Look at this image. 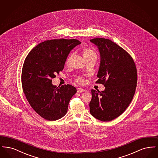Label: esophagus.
<instances>
[{
	"label": "esophagus",
	"instance_id": "34e87169",
	"mask_svg": "<svg viewBox=\"0 0 158 158\" xmlns=\"http://www.w3.org/2000/svg\"><path fill=\"white\" fill-rule=\"evenodd\" d=\"M77 92H79V93H81V92H85V89H83V88H78L77 89Z\"/></svg>",
	"mask_w": 158,
	"mask_h": 158
}]
</instances>
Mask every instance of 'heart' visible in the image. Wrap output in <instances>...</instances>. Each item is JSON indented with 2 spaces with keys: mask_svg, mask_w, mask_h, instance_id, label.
Listing matches in <instances>:
<instances>
[{
  "mask_svg": "<svg viewBox=\"0 0 158 158\" xmlns=\"http://www.w3.org/2000/svg\"><path fill=\"white\" fill-rule=\"evenodd\" d=\"M94 55H96L95 53L94 52V51L90 49V48H85V49L83 50V55L84 58H85V57H88V56H89L90 55H94ZM73 56V54H71L68 57V58L67 59V60H66V64L69 65V64H70V62H71V60L72 59ZM78 81H79V82H82L83 79L82 78H79V79H78Z\"/></svg>",
  "mask_w": 158,
  "mask_h": 158,
  "instance_id": "b5f03b06",
  "label": "heart"
}]
</instances>
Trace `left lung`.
I'll use <instances>...</instances> for the list:
<instances>
[{
	"label": "left lung",
	"mask_w": 158,
	"mask_h": 158,
	"mask_svg": "<svg viewBox=\"0 0 158 158\" xmlns=\"http://www.w3.org/2000/svg\"><path fill=\"white\" fill-rule=\"evenodd\" d=\"M100 54L96 83L105 86L103 91L92 89L90 114L102 121H111L123 113L135 93L137 76L132 57L111 40L102 38L90 40Z\"/></svg>",
	"instance_id": "8db88e82"
}]
</instances>
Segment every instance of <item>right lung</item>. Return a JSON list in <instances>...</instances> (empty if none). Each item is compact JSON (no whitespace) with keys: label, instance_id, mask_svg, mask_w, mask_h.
Instances as JSON below:
<instances>
[{"label":"right lung","instance_id":"1","mask_svg":"<svg viewBox=\"0 0 158 158\" xmlns=\"http://www.w3.org/2000/svg\"><path fill=\"white\" fill-rule=\"evenodd\" d=\"M81 44L76 39L47 40L35 46L25 60L23 91L31 107L47 120L65 115L69 101L76 93L75 87L69 84L57 88L52 79L63 70L69 53Z\"/></svg>","mask_w":158,"mask_h":158}]
</instances>
